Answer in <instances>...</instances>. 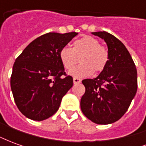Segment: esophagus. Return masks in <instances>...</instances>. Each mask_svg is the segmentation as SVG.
<instances>
[{
    "instance_id": "1",
    "label": "esophagus",
    "mask_w": 146,
    "mask_h": 146,
    "mask_svg": "<svg viewBox=\"0 0 146 146\" xmlns=\"http://www.w3.org/2000/svg\"><path fill=\"white\" fill-rule=\"evenodd\" d=\"M73 83L76 84H80V83H81V80L78 79V78H76V77H74L73 78Z\"/></svg>"
}]
</instances>
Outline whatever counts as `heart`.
<instances>
[{"label":"heart","instance_id":"b5f03b06","mask_svg":"<svg viewBox=\"0 0 146 146\" xmlns=\"http://www.w3.org/2000/svg\"><path fill=\"white\" fill-rule=\"evenodd\" d=\"M80 58L82 63L72 68ZM59 58L63 67L70 70V74L74 77H86L94 73H100L106 67L109 53L106 48L100 45L98 39L91 36H84L73 43V48L65 46L59 51Z\"/></svg>","mask_w":146,"mask_h":146}]
</instances>
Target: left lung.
I'll return each instance as SVG.
<instances>
[{"label":"left lung","instance_id":"1","mask_svg":"<svg viewBox=\"0 0 146 146\" xmlns=\"http://www.w3.org/2000/svg\"><path fill=\"white\" fill-rule=\"evenodd\" d=\"M106 43L109 62L96 78L83 80L85 93L80 100L83 113L92 122L110 124L128 110L138 88L137 70L119 40L107 32H93Z\"/></svg>","mask_w":146,"mask_h":146}]
</instances>
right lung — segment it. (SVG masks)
I'll return each instance as SVG.
<instances>
[{
    "label": "right lung",
    "instance_id": "add662e5",
    "mask_svg": "<svg viewBox=\"0 0 146 146\" xmlns=\"http://www.w3.org/2000/svg\"><path fill=\"white\" fill-rule=\"evenodd\" d=\"M78 33H48L39 36L15 59L11 88L15 104L27 118L41 121L54 115L62 98L73 87L59 51Z\"/></svg>",
    "mask_w": 146,
    "mask_h": 146
}]
</instances>
